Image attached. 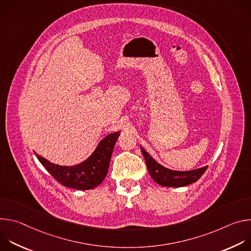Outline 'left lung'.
I'll list each match as a JSON object with an SVG mask.
<instances>
[{
  "label": "left lung",
  "instance_id": "1",
  "mask_svg": "<svg viewBox=\"0 0 251 251\" xmlns=\"http://www.w3.org/2000/svg\"><path fill=\"white\" fill-rule=\"evenodd\" d=\"M148 172L153 180L162 187L180 188L197 182L207 169V166L192 171H174L157 163L145 149L140 146Z\"/></svg>",
  "mask_w": 251,
  "mask_h": 251
}]
</instances>
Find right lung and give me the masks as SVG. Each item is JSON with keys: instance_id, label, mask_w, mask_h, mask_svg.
Segmentation results:
<instances>
[{"instance_id": "obj_1", "label": "right lung", "mask_w": 251, "mask_h": 251, "mask_svg": "<svg viewBox=\"0 0 251 251\" xmlns=\"http://www.w3.org/2000/svg\"><path fill=\"white\" fill-rule=\"evenodd\" d=\"M119 135L120 132L107 135L99 142L91 156L75 166L55 165L35 152L34 154L49 173L64 187L82 191L90 190L100 185L108 173L111 155Z\"/></svg>"}]
</instances>
